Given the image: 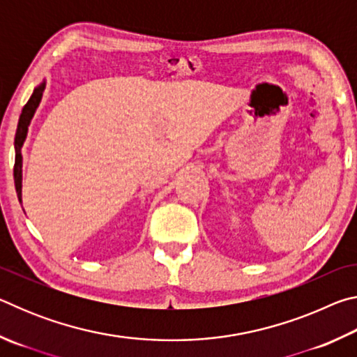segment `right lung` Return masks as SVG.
Here are the masks:
<instances>
[{
    "mask_svg": "<svg viewBox=\"0 0 357 357\" xmlns=\"http://www.w3.org/2000/svg\"><path fill=\"white\" fill-rule=\"evenodd\" d=\"M44 86H45V83H42L40 86L36 88L31 94V98H29V100L26 102V105L23 107L20 119H19V126H17V132H15L14 183H15V190H17V197H19V202H22V146H23V142H25V138H26L29 121H31L36 108H38L39 102L42 99V91H44Z\"/></svg>",
    "mask_w": 357,
    "mask_h": 357,
    "instance_id": "1",
    "label": "right lung"
}]
</instances>
